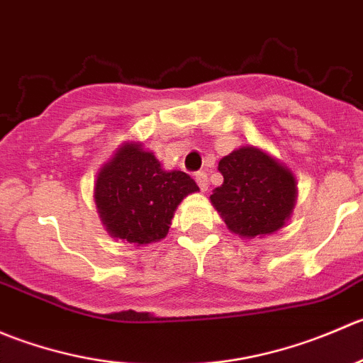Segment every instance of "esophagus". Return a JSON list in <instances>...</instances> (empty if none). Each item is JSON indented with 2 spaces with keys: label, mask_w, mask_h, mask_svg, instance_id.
I'll return each mask as SVG.
<instances>
[{
  "label": "esophagus",
  "mask_w": 363,
  "mask_h": 363,
  "mask_svg": "<svg viewBox=\"0 0 363 363\" xmlns=\"http://www.w3.org/2000/svg\"><path fill=\"white\" fill-rule=\"evenodd\" d=\"M194 178H196V183H197V186L201 189V192L208 190V177H206V174L196 173V174H194Z\"/></svg>",
  "instance_id": "34e87169"
}]
</instances>
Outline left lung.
I'll return each instance as SVG.
<instances>
[{
    "label": "left lung",
    "mask_w": 363,
    "mask_h": 363,
    "mask_svg": "<svg viewBox=\"0 0 363 363\" xmlns=\"http://www.w3.org/2000/svg\"><path fill=\"white\" fill-rule=\"evenodd\" d=\"M224 183L210 196L229 231L242 238L284 228L296 203L291 171L256 146H242L218 162Z\"/></svg>",
    "instance_id": "obj_1"
}]
</instances>
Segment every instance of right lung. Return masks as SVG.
Returning <instances> with one entry per match:
<instances>
[{
  "label": "right lung",
  "instance_id": "1",
  "mask_svg": "<svg viewBox=\"0 0 363 363\" xmlns=\"http://www.w3.org/2000/svg\"><path fill=\"white\" fill-rule=\"evenodd\" d=\"M199 186L183 171H166L141 143H123L100 169L95 203L113 238L148 245L166 238L183 197Z\"/></svg>",
  "mask_w": 363,
  "mask_h": 363
}]
</instances>
